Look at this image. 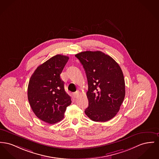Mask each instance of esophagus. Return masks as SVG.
Returning <instances> with one entry per match:
<instances>
[{
  "label": "esophagus",
  "instance_id": "34e87169",
  "mask_svg": "<svg viewBox=\"0 0 159 159\" xmlns=\"http://www.w3.org/2000/svg\"><path fill=\"white\" fill-rule=\"evenodd\" d=\"M79 94H80V91H76L75 93H73V96H74L75 98H77V97H79Z\"/></svg>",
  "mask_w": 159,
  "mask_h": 159
}]
</instances>
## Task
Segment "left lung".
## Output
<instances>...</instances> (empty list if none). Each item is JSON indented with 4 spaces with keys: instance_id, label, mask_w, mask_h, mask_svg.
Returning a JSON list of instances; mask_svg holds the SVG:
<instances>
[{
    "instance_id": "8db88e82",
    "label": "left lung",
    "mask_w": 159,
    "mask_h": 159,
    "mask_svg": "<svg viewBox=\"0 0 159 159\" xmlns=\"http://www.w3.org/2000/svg\"><path fill=\"white\" fill-rule=\"evenodd\" d=\"M75 56L84 68L89 106L85 114L95 122H106L120 111L125 97V81L118 64L100 51H86Z\"/></svg>"
}]
</instances>
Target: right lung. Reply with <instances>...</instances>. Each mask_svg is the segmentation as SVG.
<instances>
[{
  "instance_id": "1",
  "label": "right lung",
  "mask_w": 159,
  "mask_h": 159,
  "mask_svg": "<svg viewBox=\"0 0 159 159\" xmlns=\"http://www.w3.org/2000/svg\"><path fill=\"white\" fill-rule=\"evenodd\" d=\"M68 56L57 55L38 66L30 77L28 88L30 106L38 118L50 124L61 121L71 97L61 79Z\"/></svg>"
}]
</instances>
